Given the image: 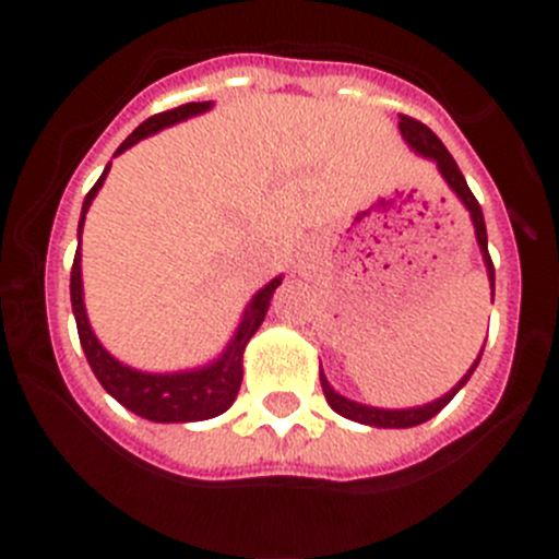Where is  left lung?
I'll use <instances>...</instances> for the list:
<instances>
[{
	"label": "left lung",
	"mask_w": 559,
	"mask_h": 559,
	"mask_svg": "<svg viewBox=\"0 0 559 559\" xmlns=\"http://www.w3.org/2000/svg\"><path fill=\"white\" fill-rule=\"evenodd\" d=\"M400 132H403L405 143L411 145V148L416 151L419 156H425V159H432L438 165V170H441L443 180H447L449 186H452V191L456 197H460L462 205L467 207V213H471V222H473V229H476V240H478V248H481V257H484V264H487V275H489V286H492V297H495V264H492V257H489V248H487V227H484V213H481V205H478V200L473 197V191L467 189L465 183V175L460 173V167H456V162L452 159V154L447 151V145L441 143V140L436 138V132H432L430 127H425L421 121H416V118L411 116H400ZM484 352V348H481ZM481 352H478L476 362L471 365V370H467L465 376L460 379V384L449 389L443 397L432 400V403L427 405H419V408H373V405H362V403H354V400L343 397V394H337L335 389L330 386V381H326V376L319 370V381H321V389H324V397L326 403H330V408L335 411V414L346 416V419L352 421H359V425H370V427H416L421 425V421L432 419V416L438 414V411L447 408L449 403H452V397L456 392H460L462 386L467 384V379L473 376V370H476L478 359H481Z\"/></svg>",
	"instance_id": "1"
}]
</instances>
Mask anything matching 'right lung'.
I'll return each instance as SVG.
<instances>
[{
	"instance_id": "obj_1",
	"label": "right lung",
	"mask_w": 559,
	"mask_h": 559,
	"mask_svg": "<svg viewBox=\"0 0 559 559\" xmlns=\"http://www.w3.org/2000/svg\"><path fill=\"white\" fill-rule=\"evenodd\" d=\"M213 103H189L173 107V110L159 112V116H151L148 121L140 123L121 145H118L116 156L123 154L127 148H132L134 143H140L148 134L159 132V129L173 127V123L183 121L189 116H200V112L211 110ZM107 170H110V162H107L105 173L99 175L97 183L92 186V191L83 200L81 211V224H78V238L83 233V222H86V213L92 207V200L97 197V191L103 189ZM281 286L278 278L270 281L264 289H259L257 295L248 302L243 319H240L238 330H235L233 341L227 343V348L222 352V357L213 359L211 365L197 370H180V373H143V370H134L129 365L118 362L116 357L105 352L103 343L94 335L92 324H88L86 306H83V278H81V246L75 251V262H72V275H70V297H72V313L78 321V337H81V346L86 352L88 365H92L94 376H97L99 384L105 386V392L110 397H116L123 408H129L132 414L143 416L148 421H202L213 419V416L224 414L229 405L238 397L240 381H243V352L246 343L251 341L253 332L259 330V324L264 321V313L270 308V297Z\"/></svg>"
}]
</instances>
